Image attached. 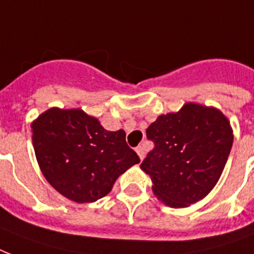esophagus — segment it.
Wrapping results in <instances>:
<instances>
[{
	"instance_id": "1",
	"label": "esophagus",
	"mask_w": 254,
	"mask_h": 254,
	"mask_svg": "<svg viewBox=\"0 0 254 254\" xmlns=\"http://www.w3.org/2000/svg\"><path fill=\"white\" fill-rule=\"evenodd\" d=\"M136 154L139 155V158H140V160H143L144 159V147H141V145H139V147H136Z\"/></svg>"
}]
</instances>
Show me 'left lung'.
<instances>
[{
  "mask_svg": "<svg viewBox=\"0 0 254 254\" xmlns=\"http://www.w3.org/2000/svg\"><path fill=\"white\" fill-rule=\"evenodd\" d=\"M145 132L155 147L140 168L164 205L190 207L215 188L233 143L231 122L219 109L188 102L159 115Z\"/></svg>",
  "mask_w": 254,
  "mask_h": 254,
  "instance_id": "obj_1",
  "label": "left lung"
}]
</instances>
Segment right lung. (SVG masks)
<instances>
[{"label":"right lung","mask_w":254,"mask_h":254,"mask_svg":"<svg viewBox=\"0 0 254 254\" xmlns=\"http://www.w3.org/2000/svg\"><path fill=\"white\" fill-rule=\"evenodd\" d=\"M38 166L49 184L75 202H94L140 162L123 129L107 131L80 109L52 107L31 123Z\"/></svg>","instance_id":"add662e5"}]
</instances>
